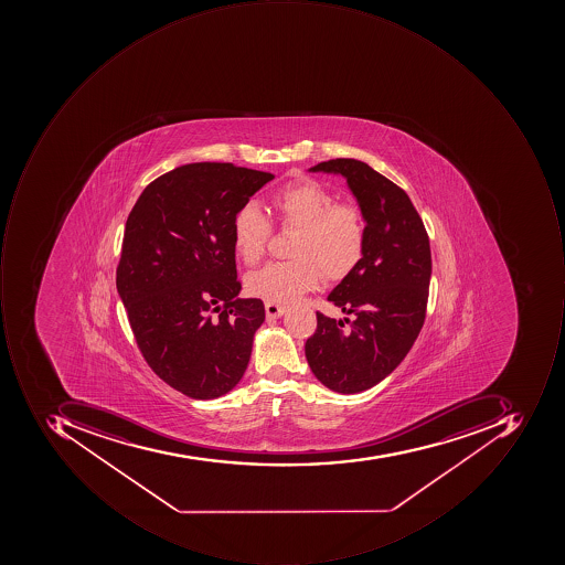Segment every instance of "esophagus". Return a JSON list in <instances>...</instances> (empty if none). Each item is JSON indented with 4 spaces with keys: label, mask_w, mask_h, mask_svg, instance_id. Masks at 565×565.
Here are the masks:
<instances>
[{
    "label": "esophagus",
    "mask_w": 565,
    "mask_h": 565,
    "mask_svg": "<svg viewBox=\"0 0 565 565\" xmlns=\"http://www.w3.org/2000/svg\"><path fill=\"white\" fill-rule=\"evenodd\" d=\"M266 318L278 319L285 313V307L278 306V303L266 302L265 303Z\"/></svg>",
    "instance_id": "1"
}]
</instances>
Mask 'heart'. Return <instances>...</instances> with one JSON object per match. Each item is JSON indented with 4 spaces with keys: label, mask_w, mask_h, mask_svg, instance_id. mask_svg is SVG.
I'll use <instances>...</instances> for the list:
<instances>
[{
    "label": "heart",
    "mask_w": 565,
    "mask_h": 565,
    "mask_svg": "<svg viewBox=\"0 0 565 565\" xmlns=\"http://www.w3.org/2000/svg\"><path fill=\"white\" fill-rule=\"evenodd\" d=\"M281 230H297L291 262H274L247 275L246 288L266 302L288 303L328 278H343L363 258L366 224L356 203L338 196L312 178L290 181L271 196ZM274 234L269 218L253 203L239 209L233 221V244L246 265L265 256Z\"/></svg>",
    "instance_id": "heart-1"
}]
</instances>
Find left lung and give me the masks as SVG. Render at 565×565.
I'll return each instance as SVG.
<instances>
[{
  "mask_svg": "<svg viewBox=\"0 0 565 565\" xmlns=\"http://www.w3.org/2000/svg\"><path fill=\"white\" fill-rule=\"evenodd\" d=\"M310 171L343 174L366 222L363 258L329 294L353 321L318 312L306 343L313 375L331 391L356 394L391 375L425 324L431 249L407 193L366 162L338 158Z\"/></svg>",
  "mask_w": 565,
  "mask_h": 565,
  "instance_id": "1",
  "label": "left lung"
}]
</instances>
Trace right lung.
<instances>
[{"label": "right lung", "instance_id": "right-lung-1", "mask_svg": "<svg viewBox=\"0 0 565 565\" xmlns=\"http://www.w3.org/2000/svg\"><path fill=\"white\" fill-rule=\"evenodd\" d=\"M274 178L192 162L151 181L127 217L118 296L152 372L189 397H221L246 372L265 306L237 299L233 221Z\"/></svg>", "mask_w": 565, "mask_h": 565}]
</instances>
